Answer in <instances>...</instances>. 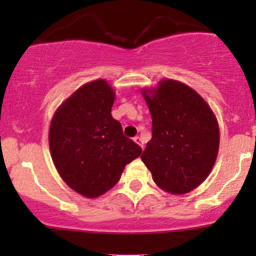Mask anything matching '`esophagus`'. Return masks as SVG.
<instances>
[{
	"instance_id": "34e87169",
	"label": "esophagus",
	"mask_w": 256,
	"mask_h": 256,
	"mask_svg": "<svg viewBox=\"0 0 256 256\" xmlns=\"http://www.w3.org/2000/svg\"><path fill=\"white\" fill-rule=\"evenodd\" d=\"M134 142H136L137 143V144H140V148H144V146H143V142H142V138H140V136H136V137H134Z\"/></svg>"
}]
</instances>
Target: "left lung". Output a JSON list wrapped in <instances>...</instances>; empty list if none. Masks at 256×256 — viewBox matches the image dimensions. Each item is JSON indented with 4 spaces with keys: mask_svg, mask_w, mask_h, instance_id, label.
I'll use <instances>...</instances> for the list:
<instances>
[{
    "mask_svg": "<svg viewBox=\"0 0 256 256\" xmlns=\"http://www.w3.org/2000/svg\"><path fill=\"white\" fill-rule=\"evenodd\" d=\"M143 91L152 114V140L143 162L158 186L186 194L210 174L219 149V128L210 106L192 88L165 79L155 91Z\"/></svg>",
    "mask_w": 256,
    "mask_h": 256,
    "instance_id": "left-lung-1",
    "label": "left lung"
}]
</instances>
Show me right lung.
Returning <instances> with one entry per match:
<instances>
[{"instance_id":"right-lung-1","label":"right lung","mask_w":256,"mask_h":256,"mask_svg":"<svg viewBox=\"0 0 256 256\" xmlns=\"http://www.w3.org/2000/svg\"><path fill=\"white\" fill-rule=\"evenodd\" d=\"M113 104L114 91L100 79L79 88L52 120L49 146L55 167L64 183L85 198L108 192L142 152L112 116Z\"/></svg>"}]
</instances>
